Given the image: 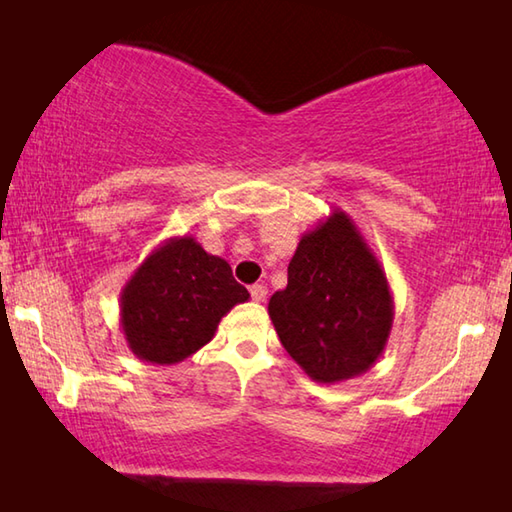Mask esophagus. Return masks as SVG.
<instances>
[{"instance_id":"esophagus-1","label":"esophagus","mask_w":512,"mask_h":512,"mask_svg":"<svg viewBox=\"0 0 512 512\" xmlns=\"http://www.w3.org/2000/svg\"><path fill=\"white\" fill-rule=\"evenodd\" d=\"M250 296H253L255 302H264L268 296V289L264 284H253V287H250Z\"/></svg>"}]
</instances>
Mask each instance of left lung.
<instances>
[{
    "label": "left lung",
    "instance_id": "1",
    "mask_svg": "<svg viewBox=\"0 0 512 512\" xmlns=\"http://www.w3.org/2000/svg\"><path fill=\"white\" fill-rule=\"evenodd\" d=\"M268 316L289 357L318 384L375 366L393 327L391 284L343 210L300 237L287 289L268 300Z\"/></svg>",
    "mask_w": 512,
    "mask_h": 512
}]
</instances>
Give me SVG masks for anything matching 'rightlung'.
I'll return each instance as SVG.
<instances>
[{"instance_id": "right-lung-1", "label": "right lung", "mask_w": 512, "mask_h": 512, "mask_svg": "<svg viewBox=\"0 0 512 512\" xmlns=\"http://www.w3.org/2000/svg\"><path fill=\"white\" fill-rule=\"evenodd\" d=\"M248 298L225 259L194 237H171L121 289L119 323L137 359L171 366L210 343L221 318Z\"/></svg>"}]
</instances>
